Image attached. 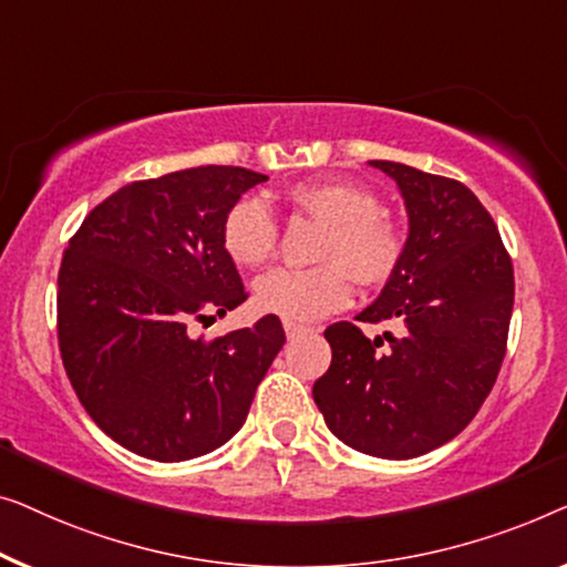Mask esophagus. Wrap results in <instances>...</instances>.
Instances as JSON below:
<instances>
[{
  "mask_svg": "<svg viewBox=\"0 0 567 567\" xmlns=\"http://www.w3.org/2000/svg\"><path fill=\"white\" fill-rule=\"evenodd\" d=\"M308 329L306 326H300V323H290V321H285V333H287V339H295V337H300V333H306Z\"/></svg>",
  "mask_w": 567,
  "mask_h": 567,
  "instance_id": "1",
  "label": "esophagus"
}]
</instances>
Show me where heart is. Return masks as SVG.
<instances>
[{
  "label": "heart",
  "instance_id": "heart-1",
  "mask_svg": "<svg viewBox=\"0 0 567 567\" xmlns=\"http://www.w3.org/2000/svg\"><path fill=\"white\" fill-rule=\"evenodd\" d=\"M287 200L326 223L313 269H272L254 282L259 310L290 323H310L349 302V277L364 287L395 275L405 251L401 223L378 210L370 189L341 179L298 182ZM223 249L238 267L254 269L272 259L277 220L261 197H241L228 207L220 228Z\"/></svg>",
  "mask_w": 567,
  "mask_h": 567
}]
</instances>
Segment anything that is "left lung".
I'll return each instance as SVG.
<instances>
[{"instance_id":"8db88e82","label":"left lung","mask_w":567,"mask_h":567,"mask_svg":"<svg viewBox=\"0 0 567 567\" xmlns=\"http://www.w3.org/2000/svg\"><path fill=\"white\" fill-rule=\"evenodd\" d=\"M370 166L398 185L409 236L395 275L357 321L403 331L370 341L349 321L329 326L331 367L313 401L352 450L411 460L454 440L488 398L506 354L514 267L465 185L398 162Z\"/></svg>"}]
</instances>
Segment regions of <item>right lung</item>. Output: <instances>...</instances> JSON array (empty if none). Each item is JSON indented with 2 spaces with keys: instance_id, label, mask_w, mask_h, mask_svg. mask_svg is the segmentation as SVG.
Wrapping results in <instances>:
<instances>
[{
  "instance_id": "1",
  "label": "right lung",
  "mask_w": 567,
  "mask_h": 567,
  "mask_svg": "<svg viewBox=\"0 0 567 567\" xmlns=\"http://www.w3.org/2000/svg\"><path fill=\"white\" fill-rule=\"evenodd\" d=\"M267 179L195 166L133 182L86 215L63 254V367L94 424L141 457L185 462L226 444L285 344L277 316L215 341L189 333L246 300L220 228Z\"/></svg>"
}]
</instances>
